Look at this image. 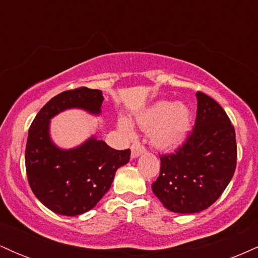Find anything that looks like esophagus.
Returning a JSON list of instances; mask_svg holds the SVG:
<instances>
[{"mask_svg": "<svg viewBox=\"0 0 258 258\" xmlns=\"http://www.w3.org/2000/svg\"><path fill=\"white\" fill-rule=\"evenodd\" d=\"M144 152H146V148L141 146L139 142H136V143H133V146L131 147V158L132 159L138 158V156L142 155Z\"/></svg>", "mask_w": 258, "mask_h": 258, "instance_id": "34e87169", "label": "esophagus"}]
</instances>
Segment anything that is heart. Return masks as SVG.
<instances>
[{
  "mask_svg": "<svg viewBox=\"0 0 258 258\" xmlns=\"http://www.w3.org/2000/svg\"><path fill=\"white\" fill-rule=\"evenodd\" d=\"M136 122L143 131L150 133L152 144L158 149H172L184 141L191 122V112L184 103L160 100L142 111ZM120 128L131 135V126L121 120Z\"/></svg>",
  "mask_w": 258,
  "mask_h": 258,
  "instance_id": "b5f03b06",
  "label": "heart"
}]
</instances>
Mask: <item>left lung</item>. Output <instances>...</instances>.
I'll list each match as a JSON object with an SVG mask.
<instances>
[{
	"mask_svg": "<svg viewBox=\"0 0 258 258\" xmlns=\"http://www.w3.org/2000/svg\"><path fill=\"white\" fill-rule=\"evenodd\" d=\"M195 127L185 143L160 156L153 193L167 210L197 214L215 203L229 184L236 166L235 131L223 108L197 92Z\"/></svg>",
	"mask_w": 258,
	"mask_h": 258,
	"instance_id": "8db88e82",
	"label": "left lung"
}]
</instances>
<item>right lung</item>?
<instances>
[{"instance_id":"1","label":"right lung","mask_w":258,"mask_h":258,"mask_svg":"<svg viewBox=\"0 0 258 258\" xmlns=\"http://www.w3.org/2000/svg\"><path fill=\"white\" fill-rule=\"evenodd\" d=\"M102 91L80 87L65 91L38 111L25 149V167L32 193L47 209L63 216L90 211L110 189L116 170L126 165L131 150H115L94 136L72 149L53 143L51 119L68 109L99 115Z\"/></svg>"}]
</instances>
